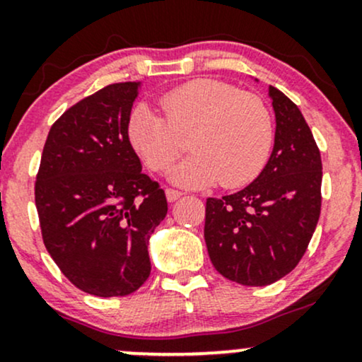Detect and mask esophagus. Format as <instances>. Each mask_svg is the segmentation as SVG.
Segmentation results:
<instances>
[{
	"label": "esophagus",
	"instance_id": "1",
	"mask_svg": "<svg viewBox=\"0 0 362 362\" xmlns=\"http://www.w3.org/2000/svg\"><path fill=\"white\" fill-rule=\"evenodd\" d=\"M165 194H167L168 202H175L177 199H180L182 195H184L180 192V190H175V189H167V190H165Z\"/></svg>",
	"mask_w": 362,
	"mask_h": 362
}]
</instances>
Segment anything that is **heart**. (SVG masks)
I'll use <instances>...</instances> for the list:
<instances>
[{"label":"heart","mask_w":362,"mask_h":362,"mask_svg":"<svg viewBox=\"0 0 362 362\" xmlns=\"http://www.w3.org/2000/svg\"><path fill=\"white\" fill-rule=\"evenodd\" d=\"M163 118L148 105L132 110L127 136L153 172H165L189 138L187 160L170 173L175 184L238 187L260 173L271 155L274 122L259 95L219 80H195L160 98Z\"/></svg>","instance_id":"obj_1"}]
</instances>
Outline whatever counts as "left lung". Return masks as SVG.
<instances>
[{
    "label": "left lung",
    "mask_w": 362,
    "mask_h": 362,
    "mask_svg": "<svg viewBox=\"0 0 362 362\" xmlns=\"http://www.w3.org/2000/svg\"><path fill=\"white\" fill-rule=\"evenodd\" d=\"M276 138L267 165L240 192L206 201L204 240L214 269L243 286H267L300 264L322 207V158L308 124L271 86Z\"/></svg>",
    "instance_id": "obj_1"
}]
</instances>
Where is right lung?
<instances>
[{
    "label": "right lung",
    "instance_id": "add662e5",
    "mask_svg": "<svg viewBox=\"0 0 362 362\" xmlns=\"http://www.w3.org/2000/svg\"><path fill=\"white\" fill-rule=\"evenodd\" d=\"M139 85L114 83L66 110L37 173L45 248L68 281L93 296H127L146 282L149 236L168 211L127 136Z\"/></svg>",
    "mask_w": 362,
    "mask_h": 362
}]
</instances>
